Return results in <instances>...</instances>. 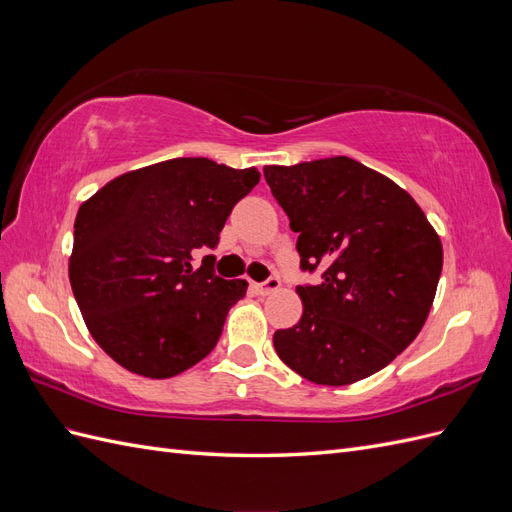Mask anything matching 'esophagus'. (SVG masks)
Here are the masks:
<instances>
[{
	"label": "esophagus",
	"mask_w": 512,
	"mask_h": 512,
	"mask_svg": "<svg viewBox=\"0 0 512 512\" xmlns=\"http://www.w3.org/2000/svg\"><path fill=\"white\" fill-rule=\"evenodd\" d=\"M280 286H282L280 277H269V280H267L265 284H252V288H254L258 294H262V297H267V294H271V292H275V290H280Z\"/></svg>",
	"instance_id": "obj_1"
}]
</instances>
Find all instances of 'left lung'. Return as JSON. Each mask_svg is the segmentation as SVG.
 <instances>
[{
    "instance_id": "1",
    "label": "left lung",
    "mask_w": 512,
    "mask_h": 512,
    "mask_svg": "<svg viewBox=\"0 0 512 512\" xmlns=\"http://www.w3.org/2000/svg\"><path fill=\"white\" fill-rule=\"evenodd\" d=\"M299 232L303 316L275 331L280 359L314 384L346 386L389 365L421 333L442 273V243L416 200L346 156L265 166Z\"/></svg>"
}]
</instances>
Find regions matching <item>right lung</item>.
<instances>
[{"mask_svg": "<svg viewBox=\"0 0 512 512\" xmlns=\"http://www.w3.org/2000/svg\"><path fill=\"white\" fill-rule=\"evenodd\" d=\"M256 168L175 158L108 181L76 213L68 275L96 344L123 369L173 378L215 348L245 280H222L211 258L232 207L258 185Z\"/></svg>", "mask_w": 512, "mask_h": 512, "instance_id": "right-lung-1", "label": "right lung"}]
</instances>
